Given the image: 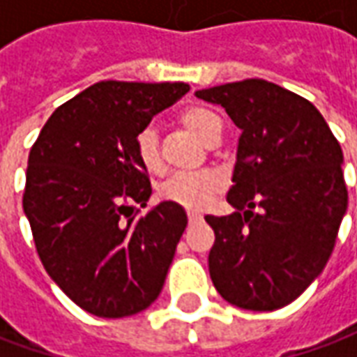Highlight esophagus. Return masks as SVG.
Wrapping results in <instances>:
<instances>
[{
	"mask_svg": "<svg viewBox=\"0 0 357 357\" xmlns=\"http://www.w3.org/2000/svg\"><path fill=\"white\" fill-rule=\"evenodd\" d=\"M187 218H189V224L193 225V224H199V222H201L202 214L195 212V210H189V212H187Z\"/></svg>",
	"mask_w": 357,
	"mask_h": 357,
	"instance_id": "obj_1",
	"label": "esophagus"
}]
</instances>
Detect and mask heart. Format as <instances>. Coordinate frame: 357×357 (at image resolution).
<instances>
[{
    "mask_svg": "<svg viewBox=\"0 0 357 357\" xmlns=\"http://www.w3.org/2000/svg\"><path fill=\"white\" fill-rule=\"evenodd\" d=\"M179 124L193 132L197 137H201L204 143H208L220 130L222 122L216 112H212L201 105L185 107L178 114ZM135 156L139 164L151 174H158L162 170V158L158 151V137L155 130L145 128L135 135ZM222 189V178L212 170L187 172V174H176L162 187L160 197L166 201L181 204L183 208L199 210L204 208Z\"/></svg>",
    "mask_w": 357,
    "mask_h": 357,
    "instance_id": "b5f03b06",
    "label": "heart"
}]
</instances>
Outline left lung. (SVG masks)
Instances as JSON below:
<instances>
[{"mask_svg": "<svg viewBox=\"0 0 357 357\" xmlns=\"http://www.w3.org/2000/svg\"><path fill=\"white\" fill-rule=\"evenodd\" d=\"M241 128L227 202L206 216L208 269L229 304L271 312L291 304L333 255L348 206L342 149L312 102L260 78L199 89Z\"/></svg>", "mask_w": 357, "mask_h": 357, "instance_id": "obj_1", "label": "left lung"}]
</instances>
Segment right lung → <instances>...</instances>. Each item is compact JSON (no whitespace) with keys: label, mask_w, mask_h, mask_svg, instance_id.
<instances>
[{"label":"right lung","mask_w":357,"mask_h":357,"mask_svg":"<svg viewBox=\"0 0 357 357\" xmlns=\"http://www.w3.org/2000/svg\"><path fill=\"white\" fill-rule=\"evenodd\" d=\"M189 91L183 82H97L63 102L30 149L22 208L38 256L68 298L97 317H126L162 291L185 210L153 189L135 135Z\"/></svg>","instance_id":"obj_1"}]
</instances>
